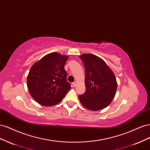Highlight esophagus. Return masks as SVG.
I'll use <instances>...</instances> for the list:
<instances>
[{"mask_svg":"<svg viewBox=\"0 0 150 150\" xmlns=\"http://www.w3.org/2000/svg\"><path fill=\"white\" fill-rule=\"evenodd\" d=\"M72 85H73L74 87H76V85H77V82H76V81H74V83H72Z\"/></svg>","mask_w":150,"mask_h":150,"instance_id":"34e87169","label":"esophagus"}]
</instances>
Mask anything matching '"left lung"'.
Here are the masks:
<instances>
[{
  "mask_svg": "<svg viewBox=\"0 0 150 150\" xmlns=\"http://www.w3.org/2000/svg\"><path fill=\"white\" fill-rule=\"evenodd\" d=\"M85 67L86 91L79 95L81 103L88 110L98 111L107 107L115 98L116 77L102 59L92 54L79 56Z\"/></svg>",
  "mask_w": 150,
  "mask_h": 150,
  "instance_id": "1",
  "label": "left lung"
}]
</instances>
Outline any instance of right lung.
<instances>
[{
    "mask_svg": "<svg viewBox=\"0 0 150 150\" xmlns=\"http://www.w3.org/2000/svg\"><path fill=\"white\" fill-rule=\"evenodd\" d=\"M67 56L51 52L31 67L27 85L31 96L40 104L53 106L59 103L71 89L64 65Z\"/></svg>",
    "mask_w": 150,
    "mask_h": 150,
    "instance_id": "right-lung-1",
    "label": "right lung"
}]
</instances>
